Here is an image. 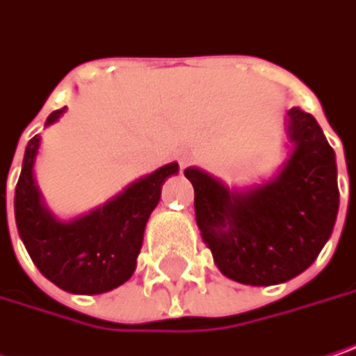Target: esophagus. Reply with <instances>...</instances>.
<instances>
[{"mask_svg": "<svg viewBox=\"0 0 356 356\" xmlns=\"http://www.w3.org/2000/svg\"><path fill=\"white\" fill-rule=\"evenodd\" d=\"M187 163H189V157H187V155H183V157L179 159V165H181V167H185Z\"/></svg>", "mask_w": 356, "mask_h": 356, "instance_id": "obj_1", "label": "esophagus"}]
</instances>
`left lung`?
<instances>
[{
    "label": "left lung",
    "instance_id": "1",
    "mask_svg": "<svg viewBox=\"0 0 356 356\" xmlns=\"http://www.w3.org/2000/svg\"><path fill=\"white\" fill-rule=\"evenodd\" d=\"M292 143L278 175L238 191L197 167L185 169L195 189V220L220 272L250 286L292 280L318 258L339 213L337 159L316 118L288 111Z\"/></svg>",
    "mask_w": 356,
    "mask_h": 356
}]
</instances>
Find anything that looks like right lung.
Wrapping results in <instances>:
<instances>
[{"label":"right lung","instance_id":"1","mask_svg":"<svg viewBox=\"0 0 356 356\" xmlns=\"http://www.w3.org/2000/svg\"><path fill=\"white\" fill-rule=\"evenodd\" d=\"M66 106L46 118L54 124ZM42 136L26 147L13 211L19 238L38 270L58 288L72 294H102L124 284L135 272L147 221L161 199L167 177L179 171L177 163L159 167L136 179L104 205L76 220L60 221L44 205L33 179V163Z\"/></svg>","mask_w":356,"mask_h":356}]
</instances>
